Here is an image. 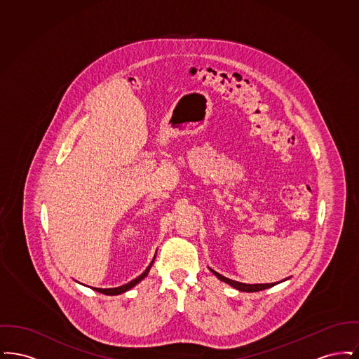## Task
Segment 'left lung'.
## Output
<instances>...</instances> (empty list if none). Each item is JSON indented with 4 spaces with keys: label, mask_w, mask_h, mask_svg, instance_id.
<instances>
[{
    "label": "left lung",
    "mask_w": 359,
    "mask_h": 359,
    "mask_svg": "<svg viewBox=\"0 0 359 359\" xmlns=\"http://www.w3.org/2000/svg\"><path fill=\"white\" fill-rule=\"evenodd\" d=\"M212 273L215 274L221 281L234 287L236 290H242V292H258V290H266V288H271L278 283H271V284H243V283H238V281H234V280H230L227 277H224L222 274L217 273L215 271L210 269ZM287 280V278H285Z\"/></svg>",
    "instance_id": "left-lung-1"
}]
</instances>
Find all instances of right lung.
<instances>
[{"label": "right lung", "mask_w": 359, "mask_h": 359, "mask_svg": "<svg viewBox=\"0 0 359 359\" xmlns=\"http://www.w3.org/2000/svg\"><path fill=\"white\" fill-rule=\"evenodd\" d=\"M156 256L154 257V259H152V262L149 264V266L144 271V273L140 274L137 278L135 280H132V281H129L128 284H123V285H121V287H117V288H93L94 290H97V292H100V293H103V294H109V296H114V294H121V293H123V292H126V290H132L135 285H137L142 278H145L148 273H149V269L152 268V265H154V261Z\"/></svg>", "instance_id": "right-lung-1"}]
</instances>
